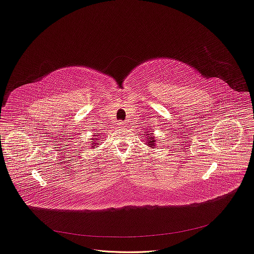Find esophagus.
<instances>
[{"label": "esophagus", "mask_w": 254, "mask_h": 254, "mask_svg": "<svg viewBox=\"0 0 254 254\" xmlns=\"http://www.w3.org/2000/svg\"><path fill=\"white\" fill-rule=\"evenodd\" d=\"M117 126H118L119 127H125V126H126V123H124V122H119V123L117 124Z\"/></svg>", "instance_id": "1"}]
</instances>
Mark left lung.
<instances>
[{
  "mask_svg": "<svg viewBox=\"0 0 254 254\" xmlns=\"http://www.w3.org/2000/svg\"><path fill=\"white\" fill-rule=\"evenodd\" d=\"M144 137L146 138V144H147L148 147L154 148L156 147V140H155V136L153 135V130L152 132L147 130V131H144Z\"/></svg>",
  "mask_w": 254,
  "mask_h": 254,
  "instance_id": "1",
  "label": "left lung"
}]
</instances>
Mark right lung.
Instances as JSON below:
<instances>
[{
  "label": "right lung",
  "mask_w": 254,
  "mask_h": 254,
  "mask_svg": "<svg viewBox=\"0 0 254 254\" xmlns=\"http://www.w3.org/2000/svg\"><path fill=\"white\" fill-rule=\"evenodd\" d=\"M98 137H99V136H98V135H96V134H93V135H92V138L90 139L91 141H90V144H89V145H90V147H92V148H93V147H95L96 145H99V142H100V141H99V138H98Z\"/></svg>",
  "instance_id": "obj_1"
}]
</instances>
